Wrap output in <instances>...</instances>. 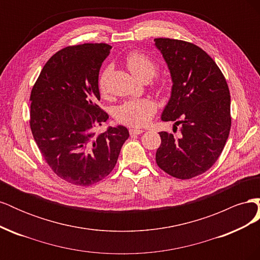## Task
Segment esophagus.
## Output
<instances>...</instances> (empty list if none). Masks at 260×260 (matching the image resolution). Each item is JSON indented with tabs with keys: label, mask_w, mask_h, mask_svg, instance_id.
<instances>
[{
	"label": "esophagus",
	"mask_w": 260,
	"mask_h": 260,
	"mask_svg": "<svg viewBox=\"0 0 260 260\" xmlns=\"http://www.w3.org/2000/svg\"><path fill=\"white\" fill-rule=\"evenodd\" d=\"M129 132H130V135H131V136H138V135H141V133H143V132H144V130H142V129L131 128V129L129 130Z\"/></svg>",
	"instance_id": "obj_1"
}]
</instances>
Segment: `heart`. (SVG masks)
<instances>
[{
	"mask_svg": "<svg viewBox=\"0 0 260 260\" xmlns=\"http://www.w3.org/2000/svg\"><path fill=\"white\" fill-rule=\"evenodd\" d=\"M125 64L130 72L142 81L151 80L158 68L152 58L139 51L130 52L125 57ZM111 68L107 67L99 77L98 84L102 94H106L107 92V78ZM161 89H165L164 85H161ZM155 112L156 105L153 101L148 99H133L118 106L115 109V117L119 122L131 127H143L152 119Z\"/></svg>",
	"mask_w": 260,
	"mask_h": 260,
	"instance_id": "obj_1",
	"label": "heart"
}]
</instances>
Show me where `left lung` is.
Segmentation results:
<instances>
[{
	"label": "left lung",
	"mask_w": 260,
	"mask_h": 260,
	"mask_svg": "<svg viewBox=\"0 0 260 260\" xmlns=\"http://www.w3.org/2000/svg\"><path fill=\"white\" fill-rule=\"evenodd\" d=\"M170 72L172 88L162 121L181 124L179 138L161 131L156 162L168 175L191 179L207 171L221 154L231 128L230 91L216 62L198 45L154 39Z\"/></svg>",
	"instance_id": "1"
}]
</instances>
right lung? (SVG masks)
<instances>
[{
    "instance_id": "obj_1",
    "label": "right lung",
    "mask_w": 260,
    "mask_h": 260,
    "mask_svg": "<svg viewBox=\"0 0 260 260\" xmlns=\"http://www.w3.org/2000/svg\"><path fill=\"white\" fill-rule=\"evenodd\" d=\"M112 46L84 43L55 53L30 95V128L51 169L67 182L86 186L111 174L129 138L123 125L96 135L108 119L100 101L99 74Z\"/></svg>"
}]
</instances>
